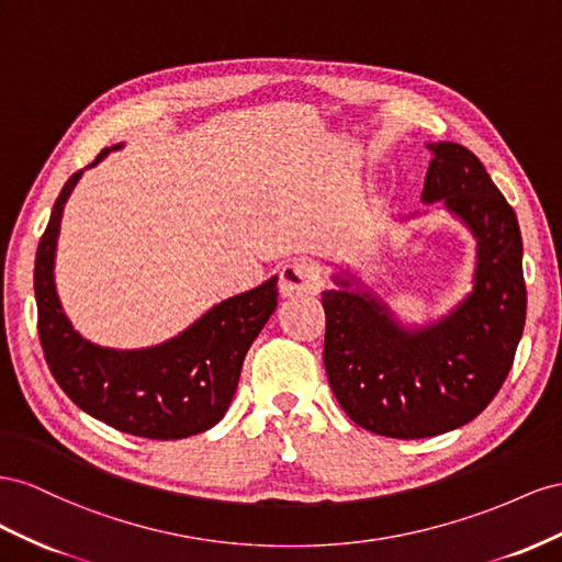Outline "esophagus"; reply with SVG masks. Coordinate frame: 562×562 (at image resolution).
<instances>
[{"label": "esophagus", "instance_id": "1", "mask_svg": "<svg viewBox=\"0 0 562 562\" xmlns=\"http://www.w3.org/2000/svg\"><path fill=\"white\" fill-rule=\"evenodd\" d=\"M323 270L308 259L286 263L280 270V294L282 296H308L317 294L323 286Z\"/></svg>", "mask_w": 562, "mask_h": 562}]
</instances>
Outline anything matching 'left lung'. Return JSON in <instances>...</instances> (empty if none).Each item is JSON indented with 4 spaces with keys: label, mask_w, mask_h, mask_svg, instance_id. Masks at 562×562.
<instances>
[{
    "label": "left lung",
    "mask_w": 562,
    "mask_h": 562,
    "mask_svg": "<svg viewBox=\"0 0 562 562\" xmlns=\"http://www.w3.org/2000/svg\"><path fill=\"white\" fill-rule=\"evenodd\" d=\"M422 200L445 202L477 239L473 292L419 329L350 280L323 294L329 386L358 426L386 438H432L473 422L506 381L525 327L522 237L513 206L459 143H430Z\"/></svg>",
    "instance_id": "8db88e82"
}]
</instances>
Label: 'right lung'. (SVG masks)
Here are the masks:
<instances>
[{"label":"right lung","mask_w":562,"mask_h":562,"mask_svg":"<svg viewBox=\"0 0 562 562\" xmlns=\"http://www.w3.org/2000/svg\"><path fill=\"white\" fill-rule=\"evenodd\" d=\"M115 148L101 150L89 167ZM82 173H72L63 186L35 256L37 329L46 364L79 409L122 432L179 440L210 430L228 412L247 350L278 308V278L221 301L167 344L115 350L87 341L63 313L54 282L63 204Z\"/></svg>","instance_id":"1"}]
</instances>
